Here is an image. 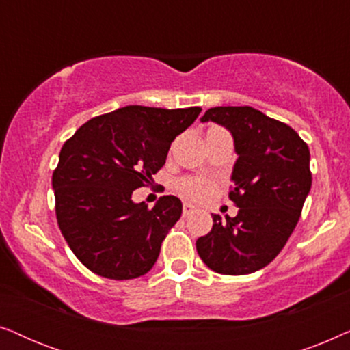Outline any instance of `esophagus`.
Here are the masks:
<instances>
[{"label":"esophagus","mask_w":350,"mask_h":350,"mask_svg":"<svg viewBox=\"0 0 350 350\" xmlns=\"http://www.w3.org/2000/svg\"><path fill=\"white\" fill-rule=\"evenodd\" d=\"M194 212H196V207L193 204H189V202L183 204V217H189V215Z\"/></svg>","instance_id":"obj_1"}]
</instances>
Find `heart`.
<instances>
[{
	"mask_svg": "<svg viewBox=\"0 0 350 350\" xmlns=\"http://www.w3.org/2000/svg\"><path fill=\"white\" fill-rule=\"evenodd\" d=\"M178 189L186 198L194 200H207L215 191V183L207 178H199V176H188L178 183Z\"/></svg>",
	"mask_w": 350,
	"mask_h": 350,
	"instance_id": "b5f03b06",
	"label": "heart"
}]
</instances>
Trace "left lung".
Instances as JSON below:
<instances>
[{"label": "left lung", "instance_id": "8db88e82", "mask_svg": "<svg viewBox=\"0 0 350 350\" xmlns=\"http://www.w3.org/2000/svg\"><path fill=\"white\" fill-rule=\"evenodd\" d=\"M200 121L232 133L239 157L229 199L239 212L212 215V231L196 248L218 274H252L279 255L298 223L312 185L309 148L290 126L252 107H215Z\"/></svg>", "mask_w": 350, "mask_h": 350}]
</instances>
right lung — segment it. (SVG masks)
Returning a JSON list of instances; mask_svg holds the SVG:
<instances>
[{"label":"right lung","mask_w":350,"mask_h":350,"mask_svg":"<svg viewBox=\"0 0 350 350\" xmlns=\"http://www.w3.org/2000/svg\"><path fill=\"white\" fill-rule=\"evenodd\" d=\"M200 111L129 105L92 118L64 143L52 174L57 223L88 269L129 280L154 266L181 200L162 196L148 208L132 193L161 170L172 142Z\"/></svg>","instance_id":"right-lung-1"}]
</instances>
